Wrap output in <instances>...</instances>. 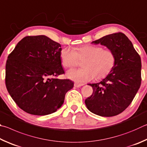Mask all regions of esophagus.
I'll use <instances>...</instances> for the list:
<instances>
[{
    "mask_svg": "<svg viewBox=\"0 0 147 147\" xmlns=\"http://www.w3.org/2000/svg\"><path fill=\"white\" fill-rule=\"evenodd\" d=\"M83 85V84H79L78 83H74V86L76 87V88H79V87H81Z\"/></svg>",
    "mask_w": 147,
    "mask_h": 147,
    "instance_id": "1",
    "label": "esophagus"
}]
</instances>
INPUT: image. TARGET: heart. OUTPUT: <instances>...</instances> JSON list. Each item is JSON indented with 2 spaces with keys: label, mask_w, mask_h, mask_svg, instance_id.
I'll list each match as a JSON object with an SVG mask.
<instances>
[{
  "label": "heart",
  "mask_w": 147,
  "mask_h": 147,
  "mask_svg": "<svg viewBox=\"0 0 147 147\" xmlns=\"http://www.w3.org/2000/svg\"><path fill=\"white\" fill-rule=\"evenodd\" d=\"M61 63L65 68H71L83 60V68L71 69L67 71L66 76L78 83L105 78L112 71L116 62L114 51L104 49L101 46L85 45L74 50L70 48L62 50L60 54Z\"/></svg>",
  "instance_id": "obj_1"
}]
</instances>
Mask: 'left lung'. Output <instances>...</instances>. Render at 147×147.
I'll list each match as a JSON object with an SVG mask.
<instances>
[{"instance_id":"8db88e82","label":"left lung","mask_w":147,"mask_h":147,"mask_svg":"<svg viewBox=\"0 0 147 147\" xmlns=\"http://www.w3.org/2000/svg\"><path fill=\"white\" fill-rule=\"evenodd\" d=\"M92 43L101 44L114 51L116 62L112 71L101 82L88 84L93 94L85 100L86 106L100 116H114L129 106L140 88L141 57L123 33L108 35Z\"/></svg>"}]
</instances>
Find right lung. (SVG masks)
<instances>
[{"label":"right lung","instance_id":"1","mask_svg":"<svg viewBox=\"0 0 147 147\" xmlns=\"http://www.w3.org/2000/svg\"><path fill=\"white\" fill-rule=\"evenodd\" d=\"M60 44L45 35L27 36L7 57L6 86L18 107L28 114L48 115L63 104L66 92L74 87L64 74Z\"/></svg>","mask_w":147,"mask_h":147}]
</instances>
